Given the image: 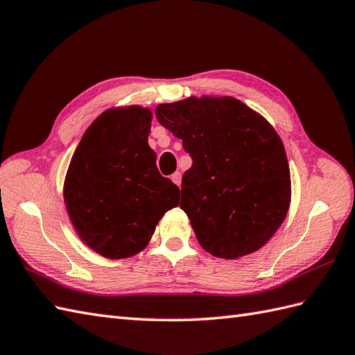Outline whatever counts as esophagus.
I'll return each instance as SVG.
<instances>
[{
	"instance_id": "obj_1",
	"label": "esophagus",
	"mask_w": 355,
	"mask_h": 355,
	"mask_svg": "<svg viewBox=\"0 0 355 355\" xmlns=\"http://www.w3.org/2000/svg\"><path fill=\"white\" fill-rule=\"evenodd\" d=\"M171 180H172V183L180 186V183H181V174H180V172H174V174H172V177H171Z\"/></svg>"
}]
</instances>
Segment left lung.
I'll use <instances>...</instances> for the list:
<instances>
[{"instance_id": "obj_1", "label": "left lung", "mask_w": 355, "mask_h": 355, "mask_svg": "<svg viewBox=\"0 0 355 355\" xmlns=\"http://www.w3.org/2000/svg\"><path fill=\"white\" fill-rule=\"evenodd\" d=\"M155 118L192 157L180 207L200 245L228 260L260 250L291 204L289 163L277 131L233 96L160 104Z\"/></svg>"}]
</instances>
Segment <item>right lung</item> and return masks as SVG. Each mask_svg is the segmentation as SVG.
<instances>
[{"label": "right lung", "instance_id": "add662e5", "mask_svg": "<svg viewBox=\"0 0 355 355\" xmlns=\"http://www.w3.org/2000/svg\"><path fill=\"white\" fill-rule=\"evenodd\" d=\"M153 114L139 105L110 109L86 130L64 178L66 210L81 241L107 259L142 251L155 225L180 202L148 145Z\"/></svg>", "mask_w": 355, "mask_h": 355}]
</instances>
